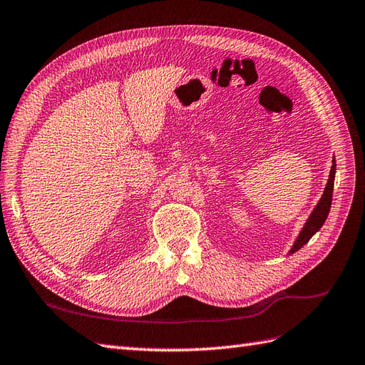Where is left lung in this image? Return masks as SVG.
Here are the masks:
<instances>
[{"mask_svg": "<svg viewBox=\"0 0 365 365\" xmlns=\"http://www.w3.org/2000/svg\"><path fill=\"white\" fill-rule=\"evenodd\" d=\"M334 175H336V160L333 158V166H331V171H329V177H328V182L325 186V191L322 194L320 200L317 202V205L312 210V213L309 215L308 221L304 222L302 232L299 233L297 240H295L294 245L289 250V255L291 253H295L297 250H300L304 244H307L312 236H314L322 225L325 224L328 213H329V208H331V200H333V188H334Z\"/></svg>", "mask_w": 365, "mask_h": 365, "instance_id": "1", "label": "left lung"}]
</instances>
